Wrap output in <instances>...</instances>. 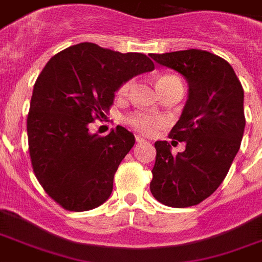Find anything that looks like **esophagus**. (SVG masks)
Wrapping results in <instances>:
<instances>
[{
  "mask_svg": "<svg viewBox=\"0 0 262 262\" xmlns=\"http://www.w3.org/2000/svg\"><path fill=\"white\" fill-rule=\"evenodd\" d=\"M136 141H137V142H143V141H145V140H143L142 137H140V136H136Z\"/></svg>",
  "mask_w": 262,
  "mask_h": 262,
  "instance_id": "1",
  "label": "esophagus"
}]
</instances>
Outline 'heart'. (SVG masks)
Segmentation results:
<instances>
[{
  "label": "heart",
  "instance_id": "1",
  "mask_svg": "<svg viewBox=\"0 0 262 262\" xmlns=\"http://www.w3.org/2000/svg\"><path fill=\"white\" fill-rule=\"evenodd\" d=\"M157 84L160 93H163V91L168 90V89H172V87H180V89H183L180 79L173 77V75H163V77H160V78H158ZM130 87L132 81H126L125 83H122L121 87L119 89V95L125 96L128 91L130 90ZM126 122L132 128L136 129L137 132L146 134V136H151V134L157 133L158 129L163 128L166 125L167 119L162 116V115L143 112V111H136V112H133V114H130L126 117Z\"/></svg>",
  "mask_w": 262,
  "mask_h": 262
}]
</instances>
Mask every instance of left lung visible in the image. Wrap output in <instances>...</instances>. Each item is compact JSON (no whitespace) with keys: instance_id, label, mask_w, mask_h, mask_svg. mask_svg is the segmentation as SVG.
I'll use <instances>...</instances> for the list:
<instances>
[{"instance_id":"1","label":"left lung","mask_w":262,"mask_h":262,"mask_svg":"<svg viewBox=\"0 0 262 262\" xmlns=\"http://www.w3.org/2000/svg\"><path fill=\"white\" fill-rule=\"evenodd\" d=\"M150 57L180 73L189 87L180 119L169 132V138L185 142V150L173 155L167 141L155 142L150 190L167 206H193L215 192L239 151L246 126L244 90L230 63L210 52L187 49Z\"/></svg>"}]
</instances>
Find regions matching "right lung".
<instances>
[{"label": "right lung", "instance_id": "obj_1", "mask_svg": "<svg viewBox=\"0 0 262 262\" xmlns=\"http://www.w3.org/2000/svg\"><path fill=\"white\" fill-rule=\"evenodd\" d=\"M151 70L146 55L94 43L63 49L41 70L27 117L28 150L40 185L63 209L91 210L108 200L136 140L120 125L93 134L90 124L104 119L122 83Z\"/></svg>", "mask_w": 262, "mask_h": 262}]
</instances>
